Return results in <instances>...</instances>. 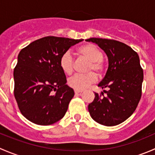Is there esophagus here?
<instances>
[{
	"mask_svg": "<svg viewBox=\"0 0 155 155\" xmlns=\"http://www.w3.org/2000/svg\"><path fill=\"white\" fill-rule=\"evenodd\" d=\"M74 92H75V94H80V93H82V91L75 90V91H74Z\"/></svg>",
	"mask_w": 155,
	"mask_h": 155,
	"instance_id": "esophagus-1",
	"label": "esophagus"
}]
</instances>
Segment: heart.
<instances>
[{
  "label": "heart",
  "mask_w": 155,
  "mask_h": 155,
  "mask_svg": "<svg viewBox=\"0 0 155 155\" xmlns=\"http://www.w3.org/2000/svg\"><path fill=\"white\" fill-rule=\"evenodd\" d=\"M78 53L83 58L90 61L87 66V71H95L101 74L105 70V64L103 61V51L95 45L88 43L81 46ZM60 68L67 75H71L74 70V59L70 51H66L62 54L59 61ZM97 81V76L93 72L87 74H76L68 81V84L75 90L82 91L90 86Z\"/></svg>",
  "instance_id": "obj_1"
}]
</instances>
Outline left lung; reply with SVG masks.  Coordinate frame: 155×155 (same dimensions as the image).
<instances>
[{"label":"left lung","instance_id":"1","mask_svg":"<svg viewBox=\"0 0 155 155\" xmlns=\"http://www.w3.org/2000/svg\"><path fill=\"white\" fill-rule=\"evenodd\" d=\"M98 45L107 54L109 67L98 84L107 93L101 97L95 93L88 105L91 117L104 126L124 122L134 112L142 95L143 70L138 54L127 45L114 40L90 38L85 40Z\"/></svg>","mask_w":155,"mask_h":155}]
</instances>
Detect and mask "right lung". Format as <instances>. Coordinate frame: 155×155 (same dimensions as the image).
Listing matches in <instances>:
<instances>
[{
    "label": "right lung",
    "instance_id": "right-lung-1",
    "mask_svg": "<svg viewBox=\"0 0 155 155\" xmlns=\"http://www.w3.org/2000/svg\"><path fill=\"white\" fill-rule=\"evenodd\" d=\"M83 40L45 37L30 43L18 55L14 69V96L31 122L49 125L64 116L74 91L60 68L62 54Z\"/></svg>",
    "mask_w": 155,
    "mask_h": 155
}]
</instances>
